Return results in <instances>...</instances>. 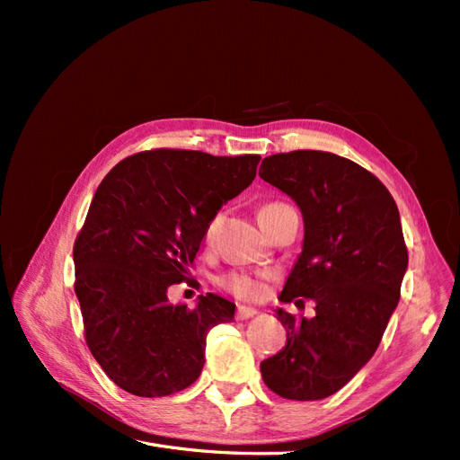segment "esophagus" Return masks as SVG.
<instances>
[{"instance_id": "esophagus-1", "label": "esophagus", "mask_w": 460, "mask_h": 460, "mask_svg": "<svg viewBox=\"0 0 460 460\" xmlns=\"http://www.w3.org/2000/svg\"><path fill=\"white\" fill-rule=\"evenodd\" d=\"M255 314H257V309L245 307V305H240L238 311H235V318H238V320H247V318H252Z\"/></svg>"}]
</instances>
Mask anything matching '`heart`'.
Here are the masks:
<instances>
[{
    "label": "heart",
    "instance_id": "1",
    "mask_svg": "<svg viewBox=\"0 0 460 460\" xmlns=\"http://www.w3.org/2000/svg\"><path fill=\"white\" fill-rule=\"evenodd\" d=\"M288 207L286 203L280 201H270L264 203L259 207L257 217L259 220L270 218L272 215H276L280 208ZM222 222V215H215L211 220L205 225L203 230V242L207 245H211L217 238L218 228ZM270 280V274H252V272H230L226 276L220 278V286L225 288L228 294H232L234 297H238L242 301H257L262 297L264 289H267V282Z\"/></svg>",
    "mask_w": 460,
    "mask_h": 460
}]
</instances>
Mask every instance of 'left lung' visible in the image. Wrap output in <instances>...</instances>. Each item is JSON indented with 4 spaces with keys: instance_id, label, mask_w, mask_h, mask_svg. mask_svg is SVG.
<instances>
[{
    "instance_id": "8db88e82",
    "label": "left lung",
    "mask_w": 460,
    "mask_h": 460,
    "mask_svg": "<svg viewBox=\"0 0 460 460\" xmlns=\"http://www.w3.org/2000/svg\"><path fill=\"white\" fill-rule=\"evenodd\" d=\"M259 176L288 193L305 222L278 299L316 305L313 318L276 311L288 343L262 360V380L284 399H324L368 363L399 303L409 253L397 205L372 172L328 151L276 153Z\"/></svg>"
}]
</instances>
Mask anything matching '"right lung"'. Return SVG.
<instances>
[{
  "mask_svg": "<svg viewBox=\"0 0 460 460\" xmlns=\"http://www.w3.org/2000/svg\"><path fill=\"white\" fill-rule=\"evenodd\" d=\"M259 161L163 147L102 180L73 249L75 291L90 351L124 392L164 397L199 378L207 333L230 323L235 305L217 294L171 305L166 289L196 286L205 225L253 182Z\"/></svg>",
  "mask_w": 460,
  "mask_h": 460,
  "instance_id": "obj_1",
  "label": "right lung"
}]
</instances>
